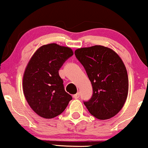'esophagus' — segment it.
<instances>
[{
	"label": "esophagus",
	"instance_id": "34e87169",
	"mask_svg": "<svg viewBox=\"0 0 148 148\" xmlns=\"http://www.w3.org/2000/svg\"><path fill=\"white\" fill-rule=\"evenodd\" d=\"M80 97V93L79 92H77L76 94L74 95V96H73V97L74 98V99H78Z\"/></svg>",
	"mask_w": 148,
	"mask_h": 148
}]
</instances>
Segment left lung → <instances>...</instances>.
I'll return each mask as SVG.
<instances>
[{"instance_id":"obj_1","label":"left lung","mask_w":148,"mask_h":148,"mask_svg":"<svg viewBox=\"0 0 148 148\" xmlns=\"http://www.w3.org/2000/svg\"><path fill=\"white\" fill-rule=\"evenodd\" d=\"M92 86L93 94L85 106L91 115L107 120L118 114L128 95L126 67L117 53L101 45L84 47L74 52Z\"/></svg>"}]
</instances>
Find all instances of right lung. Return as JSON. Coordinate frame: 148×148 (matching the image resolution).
Segmentation results:
<instances>
[{
  "label": "right lung",
  "mask_w": 148,
  "mask_h": 148,
  "mask_svg": "<svg viewBox=\"0 0 148 148\" xmlns=\"http://www.w3.org/2000/svg\"><path fill=\"white\" fill-rule=\"evenodd\" d=\"M73 54L69 47L45 45L35 52L25 67L23 94L30 108L42 118L51 119L61 114L72 99L64 90L58 71Z\"/></svg>",
  "instance_id": "1"
}]
</instances>
